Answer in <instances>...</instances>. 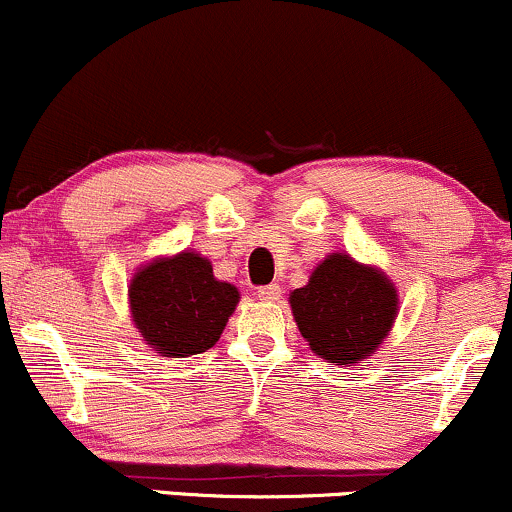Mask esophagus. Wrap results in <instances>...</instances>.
<instances>
[{
  "label": "esophagus",
  "instance_id": "1",
  "mask_svg": "<svg viewBox=\"0 0 512 512\" xmlns=\"http://www.w3.org/2000/svg\"><path fill=\"white\" fill-rule=\"evenodd\" d=\"M280 294H282V287L280 285L258 287V299H263V302H278Z\"/></svg>",
  "mask_w": 512,
  "mask_h": 512
}]
</instances>
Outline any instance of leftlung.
Returning a JSON list of instances; mask_svg holds the SVG:
<instances>
[{
	"instance_id": "left-lung-1",
	"label": "left lung",
	"mask_w": 512,
	"mask_h": 512,
	"mask_svg": "<svg viewBox=\"0 0 512 512\" xmlns=\"http://www.w3.org/2000/svg\"><path fill=\"white\" fill-rule=\"evenodd\" d=\"M290 306L311 352L335 366H357L393 328L398 290L378 268L330 254L304 287L290 292Z\"/></svg>"
}]
</instances>
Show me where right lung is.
<instances>
[{"mask_svg": "<svg viewBox=\"0 0 512 512\" xmlns=\"http://www.w3.org/2000/svg\"><path fill=\"white\" fill-rule=\"evenodd\" d=\"M239 290L213 275L206 256L182 251L136 270L129 309L141 338L160 357H191L220 340Z\"/></svg>", "mask_w": 512, "mask_h": 512, "instance_id": "obj_1", "label": "right lung"}]
</instances>
